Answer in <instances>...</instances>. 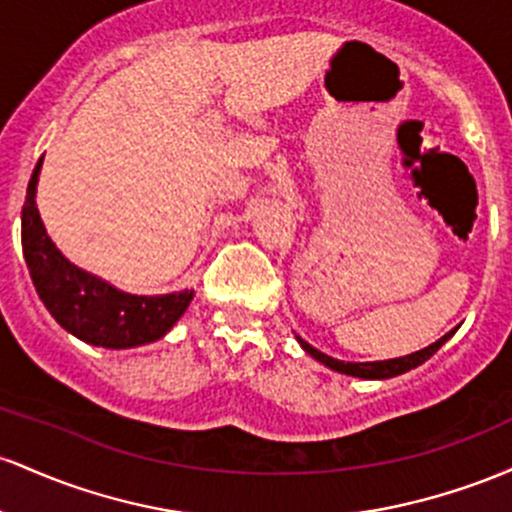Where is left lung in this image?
<instances>
[{"label":"left lung","mask_w":512,"mask_h":512,"mask_svg":"<svg viewBox=\"0 0 512 512\" xmlns=\"http://www.w3.org/2000/svg\"><path fill=\"white\" fill-rule=\"evenodd\" d=\"M455 331L445 333V336L440 338V341H435L433 346L423 348V350H416V353L411 355H404V358H394V360H380V363H343V360H336V358H329L326 353H321V350L312 348L307 341H302V338H297L300 341V346L307 350L309 355H312L314 360H319V363H324L326 367H331V370L336 372H343V375H353V377H363V380H387V377H396V375H404V372L413 370V367L423 365L426 360L430 358L433 353H438V348L442 343L447 341V338L452 336Z\"/></svg>","instance_id":"8db88e82"}]
</instances>
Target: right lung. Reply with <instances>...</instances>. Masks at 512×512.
I'll list each match as a JSON object with an SVG mask.
<instances>
[{"label":"right lung","mask_w":512,"mask_h":512,"mask_svg":"<svg viewBox=\"0 0 512 512\" xmlns=\"http://www.w3.org/2000/svg\"><path fill=\"white\" fill-rule=\"evenodd\" d=\"M40 164L28 181L21 210V246L38 297L57 324L84 343L103 348H132L162 338L193 300V290L140 297L120 292L96 275L72 266L45 234L36 208Z\"/></svg>","instance_id":"right-lung-1"}]
</instances>
